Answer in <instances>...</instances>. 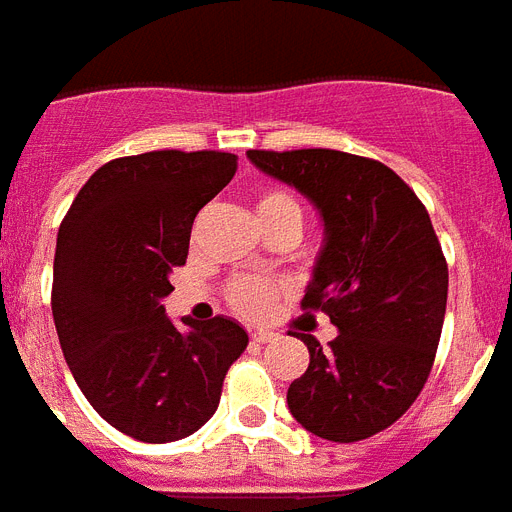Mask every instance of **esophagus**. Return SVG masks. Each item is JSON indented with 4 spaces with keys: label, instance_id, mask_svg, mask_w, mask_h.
Instances as JSON below:
<instances>
[{
    "label": "esophagus",
    "instance_id": "1",
    "mask_svg": "<svg viewBox=\"0 0 512 512\" xmlns=\"http://www.w3.org/2000/svg\"><path fill=\"white\" fill-rule=\"evenodd\" d=\"M276 336L278 334H273V331H255V334H252V342L268 344V342H276Z\"/></svg>",
    "mask_w": 512,
    "mask_h": 512
}]
</instances>
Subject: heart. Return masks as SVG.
<instances>
[{"label":"heart","instance_id":"b5f03b06","mask_svg":"<svg viewBox=\"0 0 512 512\" xmlns=\"http://www.w3.org/2000/svg\"><path fill=\"white\" fill-rule=\"evenodd\" d=\"M255 213L260 223H268V220L278 218H297L302 223V210H299L297 199L281 189L263 191L257 197ZM226 297L234 305V310H239L242 315H247V318H260V315L268 313L270 302H273V289L265 281H260V278H239L234 284H228Z\"/></svg>","mask_w":512,"mask_h":512}]
</instances>
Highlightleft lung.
I'll return each mask as SVG.
<instances>
[{"mask_svg":"<svg viewBox=\"0 0 512 512\" xmlns=\"http://www.w3.org/2000/svg\"><path fill=\"white\" fill-rule=\"evenodd\" d=\"M268 176L305 194L323 218V247L302 310H321L339 336L307 344L310 365L286 402L310 434L360 442L389 429L434 365L447 260L415 191L392 168L336 149H249Z\"/></svg>","mask_w":512,"mask_h":512,"instance_id":"8db88e82","label":"left lung"}]
</instances>
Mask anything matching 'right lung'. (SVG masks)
Returning a JSON list of instances; mask_svg holds the SVG:
<instances>
[{
    "instance_id": "right-lung-1",
    "label": "right lung",
    "mask_w": 512,
    "mask_h": 512,
    "mask_svg": "<svg viewBox=\"0 0 512 512\" xmlns=\"http://www.w3.org/2000/svg\"><path fill=\"white\" fill-rule=\"evenodd\" d=\"M236 155L160 149L105 162L62 218L52 315L62 355L91 407L139 442L202 429L249 336L231 318L165 315L191 223L234 178Z\"/></svg>"
}]
</instances>
